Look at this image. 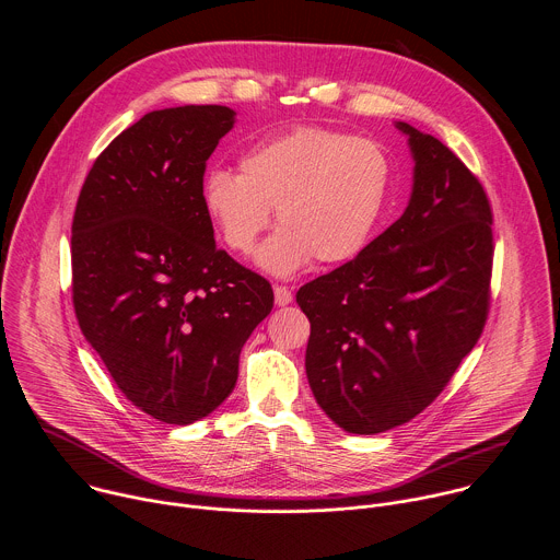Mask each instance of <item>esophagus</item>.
I'll list each match as a JSON object with an SVG mask.
<instances>
[{
  "instance_id": "34e87169",
  "label": "esophagus",
  "mask_w": 560,
  "mask_h": 560,
  "mask_svg": "<svg viewBox=\"0 0 560 560\" xmlns=\"http://www.w3.org/2000/svg\"><path fill=\"white\" fill-rule=\"evenodd\" d=\"M275 303L281 307L292 303V292L285 285H275Z\"/></svg>"
}]
</instances>
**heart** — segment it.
Segmentation results:
<instances>
[{
  "mask_svg": "<svg viewBox=\"0 0 560 560\" xmlns=\"http://www.w3.org/2000/svg\"><path fill=\"white\" fill-rule=\"evenodd\" d=\"M392 184L387 152L328 128H299L264 141L238 159V173L212 168L201 203L221 242L250 255L270 210L279 230L257 255L259 268L290 277L314 259L352 261L370 242Z\"/></svg>",
  "mask_w": 560,
  "mask_h": 560,
  "instance_id": "1",
  "label": "heart"
}]
</instances>
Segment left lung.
I'll list each match as a JSON object with an SVG mask.
<instances>
[{
  "mask_svg": "<svg viewBox=\"0 0 560 560\" xmlns=\"http://www.w3.org/2000/svg\"><path fill=\"white\" fill-rule=\"evenodd\" d=\"M415 159L408 208L352 261L305 283V372L341 430L378 434L423 412L483 332L492 210L436 137L394 121Z\"/></svg>",
  "mask_w": 560,
  "mask_h": 560,
  "instance_id": "left-lung-1",
  "label": "left lung"
}]
</instances>
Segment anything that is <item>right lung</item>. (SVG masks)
<instances>
[{
	"label": "right lung",
	"instance_id": "1",
	"mask_svg": "<svg viewBox=\"0 0 560 560\" xmlns=\"http://www.w3.org/2000/svg\"><path fill=\"white\" fill-rule=\"evenodd\" d=\"M228 106L145 113L97 156L72 219L79 328L128 401L190 425L214 412L238 354L270 314V283L214 244L201 203Z\"/></svg>",
	"mask_w": 560,
	"mask_h": 560
}]
</instances>
